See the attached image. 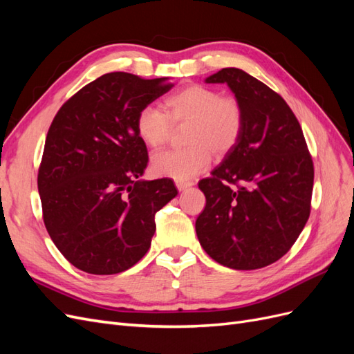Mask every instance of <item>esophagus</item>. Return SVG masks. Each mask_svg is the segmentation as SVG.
Instances as JSON below:
<instances>
[{"instance_id":"esophagus-1","label":"esophagus","mask_w":354,"mask_h":354,"mask_svg":"<svg viewBox=\"0 0 354 354\" xmlns=\"http://www.w3.org/2000/svg\"><path fill=\"white\" fill-rule=\"evenodd\" d=\"M176 186H177V189H178L180 192H183V190H186L187 187L194 186V181H176Z\"/></svg>"}]
</instances>
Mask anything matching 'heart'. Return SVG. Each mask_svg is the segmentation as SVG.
Wrapping results in <instances>:
<instances>
[{
	"instance_id": "obj_1",
	"label": "heart",
	"mask_w": 354,
	"mask_h": 354,
	"mask_svg": "<svg viewBox=\"0 0 354 354\" xmlns=\"http://www.w3.org/2000/svg\"><path fill=\"white\" fill-rule=\"evenodd\" d=\"M164 111L145 106L137 115L136 130L146 146L158 149L168 140L171 124L187 122L185 143L189 146L152 158L153 173L176 181H187L207 169L211 152L217 156L230 152L243 128L241 103L201 84L168 95Z\"/></svg>"
}]
</instances>
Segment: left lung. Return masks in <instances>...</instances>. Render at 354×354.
Returning <instances> with one entry per match:
<instances>
[{
	"instance_id": "left-lung-1",
	"label": "left lung",
	"mask_w": 354,
	"mask_h": 354,
	"mask_svg": "<svg viewBox=\"0 0 354 354\" xmlns=\"http://www.w3.org/2000/svg\"><path fill=\"white\" fill-rule=\"evenodd\" d=\"M205 82L227 85L242 106L243 128L211 177L199 181L207 205L195 224L198 239L223 266L261 269L283 257L306 226L313 160L295 115L266 84L238 68Z\"/></svg>"
}]
</instances>
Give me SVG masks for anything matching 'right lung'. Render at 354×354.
<instances>
[{"instance_id": "right-lung-1", "label": "right lung", "mask_w": 354, "mask_h": 354, "mask_svg": "<svg viewBox=\"0 0 354 354\" xmlns=\"http://www.w3.org/2000/svg\"><path fill=\"white\" fill-rule=\"evenodd\" d=\"M169 78L111 72L62 106L47 134L38 192L51 241L77 269L115 274L151 248L155 216L177 196L171 178L142 180L147 149L137 115Z\"/></svg>"}]
</instances>
